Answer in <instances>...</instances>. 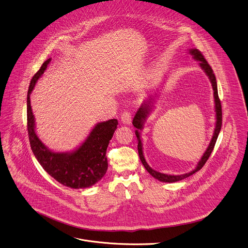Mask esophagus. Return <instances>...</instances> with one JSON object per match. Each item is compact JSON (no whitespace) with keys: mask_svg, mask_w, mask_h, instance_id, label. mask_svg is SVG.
I'll return each instance as SVG.
<instances>
[{"mask_svg":"<svg viewBox=\"0 0 248 248\" xmlns=\"http://www.w3.org/2000/svg\"><path fill=\"white\" fill-rule=\"evenodd\" d=\"M121 121L124 124H131V114L128 111H124L121 116Z\"/></svg>","mask_w":248,"mask_h":248,"instance_id":"esophagus-1","label":"esophagus"}]
</instances>
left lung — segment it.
<instances>
[{
    "mask_svg": "<svg viewBox=\"0 0 248 248\" xmlns=\"http://www.w3.org/2000/svg\"><path fill=\"white\" fill-rule=\"evenodd\" d=\"M189 53L193 56V58L197 61H199L200 62V66L204 69V71L206 72V74L209 76L210 80H211V83H212V86H213V89H214V95H215V102H216V112H217V124H216V129H215V133H214V136L212 138V141L207 149V151L205 152L204 155L202 156L201 160L199 161L198 165L196 166V168L191 171L190 173H187V174H184V175H178V176H174V175H167V174H163V173H159L157 171H155L153 170L147 163V161L145 160V157L143 155V151H142V143H141V139H140V130L143 128V125H144V123L146 122L147 120V117L148 115L150 114L151 112V109H152V105L151 103H153V99L154 97H151L149 98V101L147 102H144L141 107L138 109V111L136 112L134 118H133V122H132V124L134 125V127L137 128V130H135V134H136V137H137V140H138V154H139V157L141 159V162L142 164L144 165V167L146 168V170L155 178V179H157L158 181L160 182H164V183H175V182H179V181H182L191 175H193L194 173H196L197 171H199L200 169H202V167L205 165V163L207 162V160L209 159L214 148H215V145L217 143V137H218V134L220 132V129H221V125H222V108H221V102H220V99L218 97V93H217V79H216V76H215V73H214V70L213 68L211 67V65L208 63L207 60L205 59V57L203 56V54L201 53V51H199L198 49L194 48V49H190L189 50ZM154 104V103H153Z\"/></svg>",
    "mask_w": 248,
    "mask_h": 248,
    "instance_id": "obj_1",
    "label": "left lung"
}]
</instances>
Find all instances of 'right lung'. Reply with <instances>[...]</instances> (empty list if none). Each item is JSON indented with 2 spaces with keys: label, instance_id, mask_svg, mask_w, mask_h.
<instances>
[{
  "label": "right lung",
  "instance_id": "obj_1",
  "mask_svg": "<svg viewBox=\"0 0 248 248\" xmlns=\"http://www.w3.org/2000/svg\"><path fill=\"white\" fill-rule=\"evenodd\" d=\"M51 59L45 61L31 80L27 95V127L31 151L42 168L57 182L71 188H86L102 179L108 168L106 156L109 141L117 128L112 119L97 124L85 142L72 153H54L39 140L34 131V117L30 94Z\"/></svg>",
  "mask_w": 248,
  "mask_h": 248
}]
</instances>
